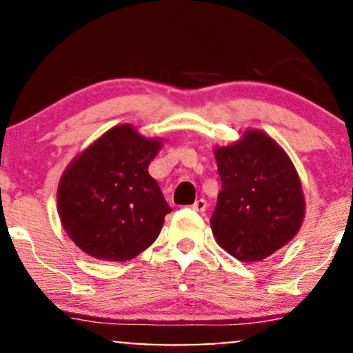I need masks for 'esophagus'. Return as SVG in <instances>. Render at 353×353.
<instances>
[{
    "mask_svg": "<svg viewBox=\"0 0 353 353\" xmlns=\"http://www.w3.org/2000/svg\"><path fill=\"white\" fill-rule=\"evenodd\" d=\"M206 206H208V203H206V199H196L194 201V205H192V210L194 211H198V213H203V211L206 210Z\"/></svg>",
    "mask_w": 353,
    "mask_h": 353,
    "instance_id": "34e87169",
    "label": "esophagus"
}]
</instances>
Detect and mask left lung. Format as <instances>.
<instances>
[{"label": "left lung", "mask_w": 353, "mask_h": 353, "mask_svg": "<svg viewBox=\"0 0 353 353\" xmlns=\"http://www.w3.org/2000/svg\"><path fill=\"white\" fill-rule=\"evenodd\" d=\"M221 179L210 223L218 245L242 262L269 257L299 232L304 194L283 147L261 130L214 148Z\"/></svg>", "instance_id": "1"}]
</instances>
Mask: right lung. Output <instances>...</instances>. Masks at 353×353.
Segmentation results:
<instances>
[{
    "label": "right lung",
    "instance_id": "add662e5",
    "mask_svg": "<svg viewBox=\"0 0 353 353\" xmlns=\"http://www.w3.org/2000/svg\"><path fill=\"white\" fill-rule=\"evenodd\" d=\"M162 148L132 125H118L81 152L57 188L61 223L74 243L101 261L125 262L161 233L167 205L148 165Z\"/></svg>",
    "mask_w": 353,
    "mask_h": 353
}]
</instances>
